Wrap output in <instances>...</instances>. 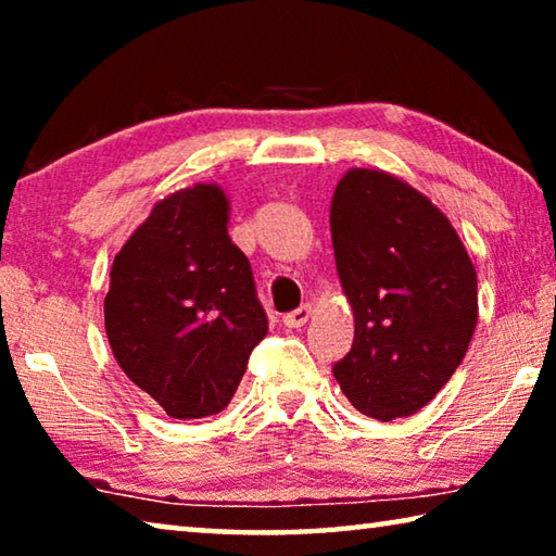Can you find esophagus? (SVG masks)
I'll return each mask as SVG.
<instances>
[{"instance_id":"esophagus-1","label":"esophagus","mask_w":556,"mask_h":556,"mask_svg":"<svg viewBox=\"0 0 556 556\" xmlns=\"http://www.w3.org/2000/svg\"><path fill=\"white\" fill-rule=\"evenodd\" d=\"M308 318H312V306L304 304V306H299L296 312H291L281 318V324H285L287 328H301V326H306Z\"/></svg>"}]
</instances>
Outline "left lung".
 <instances>
[{
	"instance_id": "1",
	"label": "left lung",
	"mask_w": 556,
	"mask_h": 556,
	"mask_svg": "<svg viewBox=\"0 0 556 556\" xmlns=\"http://www.w3.org/2000/svg\"><path fill=\"white\" fill-rule=\"evenodd\" d=\"M338 279L355 338L333 375L365 417L417 414L451 380L478 324L476 267L425 193L348 168L331 201Z\"/></svg>"
}]
</instances>
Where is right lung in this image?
<instances>
[{"instance_id": "right-lung-1", "label": "right lung", "mask_w": 556, "mask_h": 556, "mask_svg": "<svg viewBox=\"0 0 556 556\" xmlns=\"http://www.w3.org/2000/svg\"><path fill=\"white\" fill-rule=\"evenodd\" d=\"M228 223L218 184L181 188L154 205L110 269L112 355L174 419L228 407L252 348L267 336L250 262Z\"/></svg>"}]
</instances>
